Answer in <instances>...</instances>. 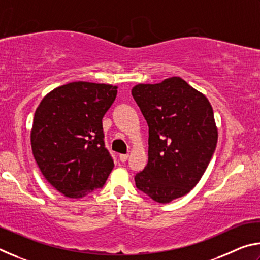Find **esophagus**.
Masks as SVG:
<instances>
[{
	"mask_svg": "<svg viewBox=\"0 0 260 260\" xmlns=\"http://www.w3.org/2000/svg\"><path fill=\"white\" fill-rule=\"evenodd\" d=\"M119 159L120 161L125 162L127 159H128V155H127V153H121V155H119Z\"/></svg>",
	"mask_w": 260,
	"mask_h": 260,
	"instance_id": "1",
	"label": "esophagus"
}]
</instances>
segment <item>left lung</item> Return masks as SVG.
Masks as SVG:
<instances>
[{
  "mask_svg": "<svg viewBox=\"0 0 260 260\" xmlns=\"http://www.w3.org/2000/svg\"><path fill=\"white\" fill-rule=\"evenodd\" d=\"M132 95L149 126L148 164L135 184L155 202L170 203L199 183L213 156L218 128L212 107L180 77L139 83Z\"/></svg>",
  "mask_w": 260,
  "mask_h": 260,
  "instance_id": "8db88e82",
  "label": "left lung"
}]
</instances>
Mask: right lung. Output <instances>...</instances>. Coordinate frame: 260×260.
<instances>
[{
	"instance_id": "add662e5",
	"label": "right lung",
	"mask_w": 260,
	"mask_h": 260,
	"mask_svg": "<svg viewBox=\"0 0 260 260\" xmlns=\"http://www.w3.org/2000/svg\"><path fill=\"white\" fill-rule=\"evenodd\" d=\"M117 86L70 82L39 104L30 131L33 156L46 180L70 199L102 188L113 169L104 147L102 119L117 96Z\"/></svg>"
}]
</instances>
